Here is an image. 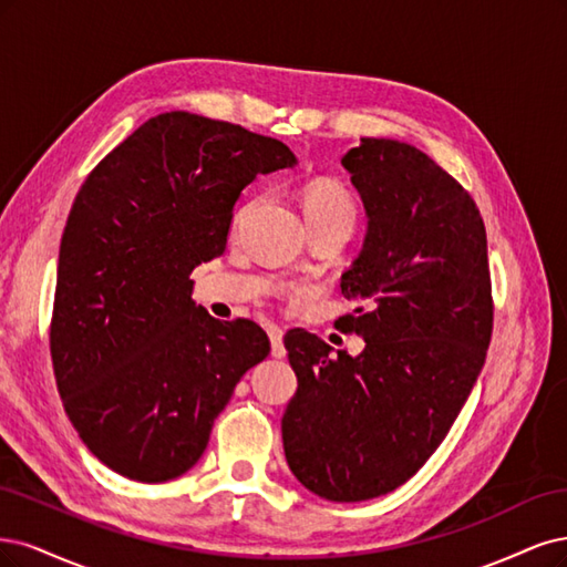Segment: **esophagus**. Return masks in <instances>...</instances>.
Returning <instances> with one entry per match:
<instances>
[{
	"instance_id": "esophagus-1",
	"label": "esophagus",
	"mask_w": 567,
	"mask_h": 567,
	"mask_svg": "<svg viewBox=\"0 0 567 567\" xmlns=\"http://www.w3.org/2000/svg\"><path fill=\"white\" fill-rule=\"evenodd\" d=\"M268 339H270V355L272 358H285V343H282V330L278 327H268Z\"/></svg>"
}]
</instances>
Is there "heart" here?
Listing matches in <instances>:
<instances>
[{"label": "heart", "mask_w": 567, "mask_h": 567, "mask_svg": "<svg viewBox=\"0 0 567 567\" xmlns=\"http://www.w3.org/2000/svg\"><path fill=\"white\" fill-rule=\"evenodd\" d=\"M301 212L308 228L322 224H343L353 228L358 216L351 193L332 178L308 181L301 188Z\"/></svg>", "instance_id": "obj_1"}]
</instances>
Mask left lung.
I'll list each match as a JSON object with an SVG mask.
<instances>
[{
  "label": "left lung",
  "mask_w": 567,
  "mask_h": 567,
  "mask_svg": "<svg viewBox=\"0 0 567 567\" xmlns=\"http://www.w3.org/2000/svg\"><path fill=\"white\" fill-rule=\"evenodd\" d=\"M368 233L341 295L362 301L337 327L358 355L308 332L285 349L297 393L282 445L297 481L330 502H364L410 481L443 443L492 334L487 237L471 195L419 148L360 138L343 155Z\"/></svg>",
  "instance_id": "left-lung-1"
}]
</instances>
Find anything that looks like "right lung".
Listing matches in <instances>:
<instances>
[{
	"mask_svg": "<svg viewBox=\"0 0 567 567\" xmlns=\"http://www.w3.org/2000/svg\"><path fill=\"white\" fill-rule=\"evenodd\" d=\"M295 164L278 138L172 111L82 184L59 251L51 360L72 426L120 476H184L237 381L270 353L259 324L193 301L190 272L224 254L251 181Z\"/></svg>",
	"mask_w": 567,
	"mask_h": 567,
	"instance_id": "add662e5",
	"label": "right lung"
}]
</instances>
